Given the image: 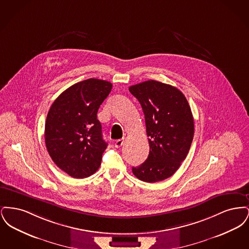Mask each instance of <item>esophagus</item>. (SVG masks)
Segmentation results:
<instances>
[{
  "label": "esophagus",
  "instance_id": "34e87169",
  "mask_svg": "<svg viewBox=\"0 0 249 249\" xmlns=\"http://www.w3.org/2000/svg\"><path fill=\"white\" fill-rule=\"evenodd\" d=\"M122 144H123V140H122V139H120V140H117V141L115 142V147L119 148V147H120Z\"/></svg>",
  "mask_w": 249,
  "mask_h": 249
}]
</instances>
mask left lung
Masks as SVG:
<instances>
[{
    "instance_id": "obj_1",
    "label": "left lung",
    "mask_w": 249,
    "mask_h": 249,
    "mask_svg": "<svg viewBox=\"0 0 249 249\" xmlns=\"http://www.w3.org/2000/svg\"><path fill=\"white\" fill-rule=\"evenodd\" d=\"M129 90L142 107L149 143L146 160L132 167V173L147 183L162 181L178 171L190 151L194 135L190 105L176 87L155 80Z\"/></svg>"
}]
</instances>
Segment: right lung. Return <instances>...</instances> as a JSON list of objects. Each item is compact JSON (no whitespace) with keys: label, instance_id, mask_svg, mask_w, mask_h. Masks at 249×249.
<instances>
[{"label":"right lung","instance_id":"1","mask_svg":"<svg viewBox=\"0 0 249 249\" xmlns=\"http://www.w3.org/2000/svg\"><path fill=\"white\" fill-rule=\"evenodd\" d=\"M111 89L112 84L106 80H84L64 90L48 111L47 149L55 164L71 178H88L101 165L107 142L97 113Z\"/></svg>","mask_w":249,"mask_h":249}]
</instances>
